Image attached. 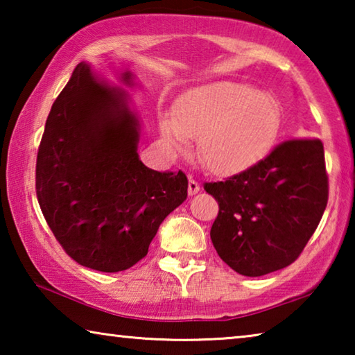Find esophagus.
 <instances>
[{"mask_svg": "<svg viewBox=\"0 0 355 355\" xmlns=\"http://www.w3.org/2000/svg\"><path fill=\"white\" fill-rule=\"evenodd\" d=\"M199 191H200V184L197 183L196 180L189 175V182H188V192H189V196H194V194H197V192H199Z\"/></svg>", "mask_w": 355, "mask_h": 355, "instance_id": "obj_1", "label": "esophagus"}]
</instances>
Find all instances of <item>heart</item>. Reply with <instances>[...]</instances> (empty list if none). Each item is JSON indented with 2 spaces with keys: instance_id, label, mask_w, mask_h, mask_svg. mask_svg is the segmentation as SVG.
Here are the masks:
<instances>
[{
  "instance_id": "obj_1",
  "label": "heart",
  "mask_w": 355,
  "mask_h": 355,
  "mask_svg": "<svg viewBox=\"0 0 355 355\" xmlns=\"http://www.w3.org/2000/svg\"><path fill=\"white\" fill-rule=\"evenodd\" d=\"M280 112L271 95L244 83L219 81L183 95L177 119L161 120L173 147L197 137V155L209 171L235 173L258 163L277 136Z\"/></svg>"
}]
</instances>
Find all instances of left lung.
I'll return each mask as SVG.
<instances>
[{
	"label": "left lung",
	"instance_id": "left-lung-1",
	"mask_svg": "<svg viewBox=\"0 0 355 355\" xmlns=\"http://www.w3.org/2000/svg\"><path fill=\"white\" fill-rule=\"evenodd\" d=\"M203 188L219 205L209 236L222 260L248 277L279 271L302 254L327 207L322 142L293 137L249 169Z\"/></svg>",
	"mask_w": 355,
	"mask_h": 355
}]
</instances>
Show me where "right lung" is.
Here are the masks:
<instances>
[{
    "instance_id": "obj_1",
    "label": "right lung",
    "mask_w": 355,
    "mask_h": 355,
    "mask_svg": "<svg viewBox=\"0 0 355 355\" xmlns=\"http://www.w3.org/2000/svg\"><path fill=\"white\" fill-rule=\"evenodd\" d=\"M122 80L131 83L128 71ZM137 142L139 122L127 94L78 64L48 114L35 194L53 235L81 266L101 272L131 268L188 197L184 173L148 169Z\"/></svg>"
}]
</instances>
